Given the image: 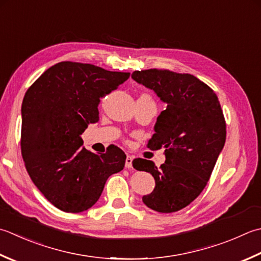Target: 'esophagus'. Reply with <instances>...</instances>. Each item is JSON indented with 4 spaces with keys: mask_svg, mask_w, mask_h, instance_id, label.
Segmentation results:
<instances>
[{
    "mask_svg": "<svg viewBox=\"0 0 261 261\" xmlns=\"http://www.w3.org/2000/svg\"><path fill=\"white\" fill-rule=\"evenodd\" d=\"M132 161H134V157L127 155L125 158V167L126 168H131L132 167Z\"/></svg>",
    "mask_w": 261,
    "mask_h": 261,
    "instance_id": "34e87169",
    "label": "esophagus"
}]
</instances>
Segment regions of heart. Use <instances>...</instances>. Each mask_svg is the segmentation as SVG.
Instances as JSON below:
<instances>
[{"mask_svg":"<svg viewBox=\"0 0 261 261\" xmlns=\"http://www.w3.org/2000/svg\"><path fill=\"white\" fill-rule=\"evenodd\" d=\"M144 96H147V97H149V96H148V95H146V94H144Z\"/></svg>","mask_w":261,"mask_h":261,"instance_id":"b5f03b06","label":"heart"}]
</instances>
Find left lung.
<instances>
[{
    "mask_svg": "<svg viewBox=\"0 0 261 261\" xmlns=\"http://www.w3.org/2000/svg\"><path fill=\"white\" fill-rule=\"evenodd\" d=\"M132 78L167 104L148 142L151 150L164 148L165 163L157 167L144 158L132 162L136 170L155 178L154 191L142 201L155 212L175 213L202 192L225 144L221 103L211 87L189 73L149 69L135 71Z\"/></svg>",
    "mask_w": 261,
    "mask_h": 261,
    "instance_id": "1",
    "label": "left lung"
}]
</instances>
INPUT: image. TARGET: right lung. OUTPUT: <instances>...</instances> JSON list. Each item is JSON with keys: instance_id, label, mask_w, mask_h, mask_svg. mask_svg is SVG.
Listing matches in <instances>:
<instances>
[{"instance_id": "right-lung-1", "label": "right lung", "mask_w": 261, "mask_h": 261, "mask_svg": "<svg viewBox=\"0 0 261 261\" xmlns=\"http://www.w3.org/2000/svg\"><path fill=\"white\" fill-rule=\"evenodd\" d=\"M129 72L63 61L50 66L25 91L21 155L44 197L60 211L81 213L98 200L112 174L123 170L125 154L111 146L97 155L81 148L83 132L99 120L100 98L129 79Z\"/></svg>"}]
</instances>
